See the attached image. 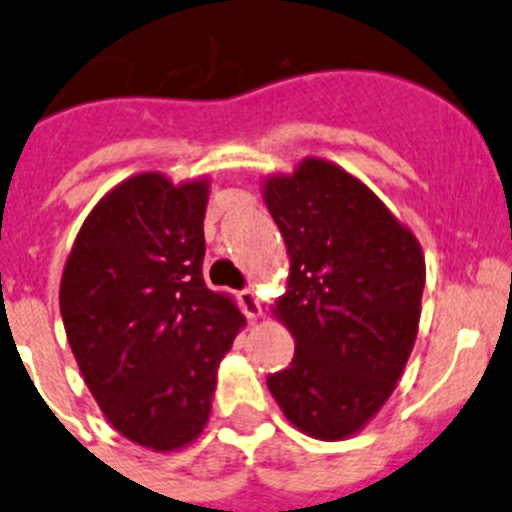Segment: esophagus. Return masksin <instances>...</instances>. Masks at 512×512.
I'll list each match as a JSON object with an SVG mask.
<instances>
[{"label":"esophagus","mask_w":512,"mask_h":512,"mask_svg":"<svg viewBox=\"0 0 512 512\" xmlns=\"http://www.w3.org/2000/svg\"><path fill=\"white\" fill-rule=\"evenodd\" d=\"M237 300H240L242 310H245V315L250 318V321H260V318H262V303H260V298H257L255 290H250V288L242 290V293L237 295Z\"/></svg>","instance_id":"1"}]
</instances>
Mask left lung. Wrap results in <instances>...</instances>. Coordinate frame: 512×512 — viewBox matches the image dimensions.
Segmentation results:
<instances>
[{
  "label": "left lung",
  "instance_id": "1",
  "mask_svg": "<svg viewBox=\"0 0 512 512\" xmlns=\"http://www.w3.org/2000/svg\"><path fill=\"white\" fill-rule=\"evenodd\" d=\"M262 199L290 260L272 313L295 338L267 389L303 434L348 439L384 407L417 341L422 245L364 181L318 156L267 174Z\"/></svg>",
  "mask_w": 512,
  "mask_h": 512
}]
</instances>
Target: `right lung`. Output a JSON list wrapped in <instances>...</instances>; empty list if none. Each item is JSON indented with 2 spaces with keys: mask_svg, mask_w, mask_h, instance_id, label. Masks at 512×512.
Returning a JSON list of instances; mask_svg holds the SVG:
<instances>
[{
  "mask_svg": "<svg viewBox=\"0 0 512 512\" xmlns=\"http://www.w3.org/2000/svg\"><path fill=\"white\" fill-rule=\"evenodd\" d=\"M209 179L141 171L85 217L60 280L78 369L108 424L154 452L204 432L217 369L245 328L202 275Z\"/></svg>",
  "mask_w": 512,
  "mask_h": 512,
  "instance_id": "add662e5",
  "label": "right lung"
}]
</instances>
